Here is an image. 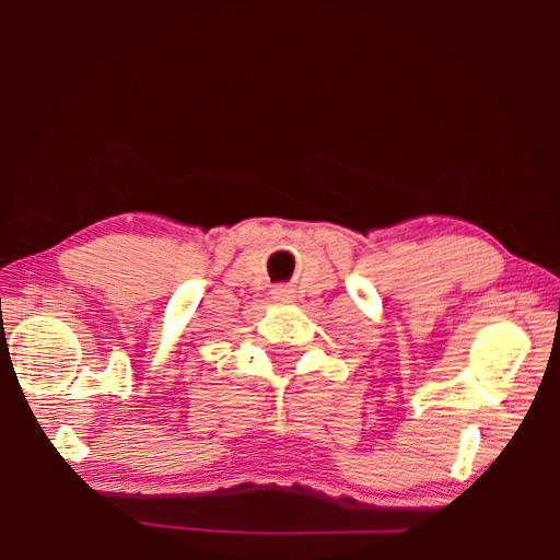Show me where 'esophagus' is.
I'll return each instance as SVG.
<instances>
[{"label":"esophagus","instance_id":"esophagus-1","mask_svg":"<svg viewBox=\"0 0 560 560\" xmlns=\"http://www.w3.org/2000/svg\"><path fill=\"white\" fill-rule=\"evenodd\" d=\"M291 289L289 287H277V289H273V299H277V301H281V303H287V301H291Z\"/></svg>","mask_w":560,"mask_h":560}]
</instances>
